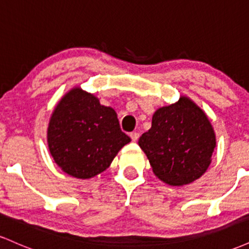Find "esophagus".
<instances>
[{
    "mask_svg": "<svg viewBox=\"0 0 249 249\" xmlns=\"http://www.w3.org/2000/svg\"><path fill=\"white\" fill-rule=\"evenodd\" d=\"M130 137H131V139H132V142H137L139 138V133L138 132H131Z\"/></svg>",
    "mask_w": 249,
    "mask_h": 249,
    "instance_id": "esophagus-1",
    "label": "esophagus"
}]
</instances>
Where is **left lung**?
Wrapping results in <instances>:
<instances>
[{
	"instance_id": "1",
	"label": "left lung",
	"mask_w": 249,
	"mask_h": 249,
	"mask_svg": "<svg viewBox=\"0 0 249 249\" xmlns=\"http://www.w3.org/2000/svg\"><path fill=\"white\" fill-rule=\"evenodd\" d=\"M138 144L159 179L182 186L206 172L215 134L204 111L187 97H180L176 104L154 112L152 126Z\"/></svg>"
}]
</instances>
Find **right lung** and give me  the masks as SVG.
Wrapping results in <instances>:
<instances>
[{"instance_id":"1","label":"right lung","mask_w":249,"mask_h":249,"mask_svg":"<svg viewBox=\"0 0 249 249\" xmlns=\"http://www.w3.org/2000/svg\"><path fill=\"white\" fill-rule=\"evenodd\" d=\"M130 141L121 130L115 110L79 88L63 97L48 127L53 160L65 173L81 179L107 170Z\"/></svg>"}]
</instances>
